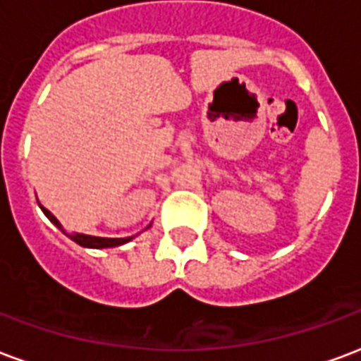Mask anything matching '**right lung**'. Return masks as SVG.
Masks as SVG:
<instances>
[{"label": "right lung", "mask_w": 361, "mask_h": 361, "mask_svg": "<svg viewBox=\"0 0 361 361\" xmlns=\"http://www.w3.org/2000/svg\"><path fill=\"white\" fill-rule=\"evenodd\" d=\"M39 204V202H38ZM39 208H42V212H44L49 220H51V224H55L61 231L65 235H68L72 241L78 243L80 247H85V248H111V247H120V245H124V243L132 241L133 237H124V239H109V237H95V235H85V233H66V229L61 226V221L55 218V216L47 210V208H44L42 204H39Z\"/></svg>", "instance_id": "obj_1"}]
</instances>
